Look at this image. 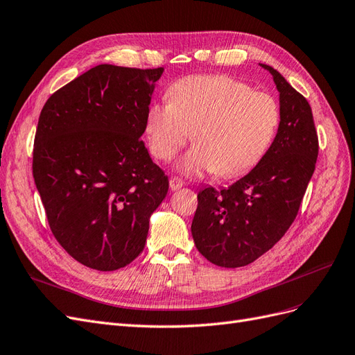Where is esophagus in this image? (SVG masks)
I'll return each instance as SVG.
<instances>
[{"label": "esophagus", "mask_w": 355, "mask_h": 355, "mask_svg": "<svg viewBox=\"0 0 355 355\" xmlns=\"http://www.w3.org/2000/svg\"><path fill=\"white\" fill-rule=\"evenodd\" d=\"M182 187H184V180H182V179L175 178V176L170 179V189H171V191H178V189H180Z\"/></svg>", "instance_id": "obj_1"}]
</instances>
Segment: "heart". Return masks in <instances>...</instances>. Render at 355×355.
I'll use <instances>...</instances> for the list:
<instances>
[{
	"label": "heart",
	"mask_w": 355,
	"mask_h": 355,
	"mask_svg": "<svg viewBox=\"0 0 355 355\" xmlns=\"http://www.w3.org/2000/svg\"><path fill=\"white\" fill-rule=\"evenodd\" d=\"M168 96L170 101L154 102L146 111V142L155 158L167 161L191 135L196 144L175 164L188 178L213 171L232 178L252 170L280 124L271 94L225 75L184 78L171 85Z\"/></svg>",
	"instance_id": "obj_1"
}]
</instances>
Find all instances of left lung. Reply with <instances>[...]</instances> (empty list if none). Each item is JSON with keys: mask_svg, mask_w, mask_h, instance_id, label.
Instances as JSON below:
<instances>
[{"mask_svg": "<svg viewBox=\"0 0 355 355\" xmlns=\"http://www.w3.org/2000/svg\"><path fill=\"white\" fill-rule=\"evenodd\" d=\"M280 124L263 158L228 188H204L191 225L198 252L223 268L249 265L293 223L315 170L318 137L308 101L272 67Z\"/></svg>", "mask_w": 355, "mask_h": 355, "instance_id": "8db88e82", "label": "left lung"}]
</instances>
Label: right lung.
Returning <instances> with one entry per match:
<instances>
[{
  "label": "right lung",
  "mask_w": 355,
  "mask_h": 355,
  "mask_svg": "<svg viewBox=\"0 0 355 355\" xmlns=\"http://www.w3.org/2000/svg\"><path fill=\"white\" fill-rule=\"evenodd\" d=\"M163 72L103 63L53 93L40 114L32 173L49 225L93 270L135 261L167 196L168 178L141 141Z\"/></svg>",
  "instance_id": "1"
}]
</instances>
